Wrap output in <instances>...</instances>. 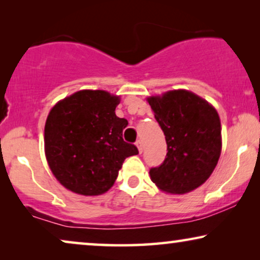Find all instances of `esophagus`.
I'll return each mask as SVG.
<instances>
[{
    "instance_id": "esophagus-1",
    "label": "esophagus",
    "mask_w": 260,
    "mask_h": 260,
    "mask_svg": "<svg viewBox=\"0 0 260 260\" xmlns=\"http://www.w3.org/2000/svg\"><path fill=\"white\" fill-rule=\"evenodd\" d=\"M136 145H137V148H138V151H140V152L143 151V143H142L141 140H138L136 142Z\"/></svg>"
}]
</instances>
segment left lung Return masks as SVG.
<instances>
[{
	"instance_id": "obj_1",
	"label": "left lung",
	"mask_w": 260,
	"mask_h": 260,
	"mask_svg": "<svg viewBox=\"0 0 260 260\" xmlns=\"http://www.w3.org/2000/svg\"><path fill=\"white\" fill-rule=\"evenodd\" d=\"M166 136L167 156L151 168L150 179L159 189L184 194L211 176L221 154V124L216 110L193 92L168 91L148 98Z\"/></svg>"
}]
</instances>
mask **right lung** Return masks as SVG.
Instances as JSON below:
<instances>
[{
	"instance_id": "obj_1",
	"label": "right lung",
	"mask_w": 260,
	"mask_h": 260,
	"mask_svg": "<svg viewBox=\"0 0 260 260\" xmlns=\"http://www.w3.org/2000/svg\"><path fill=\"white\" fill-rule=\"evenodd\" d=\"M119 97L102 90L78 91L56 103L45 125V154L53 175L80 195L113 186L124 159L137 155L123 140L125 118L116 116Z\"/></svg>"
}]
</instances>
